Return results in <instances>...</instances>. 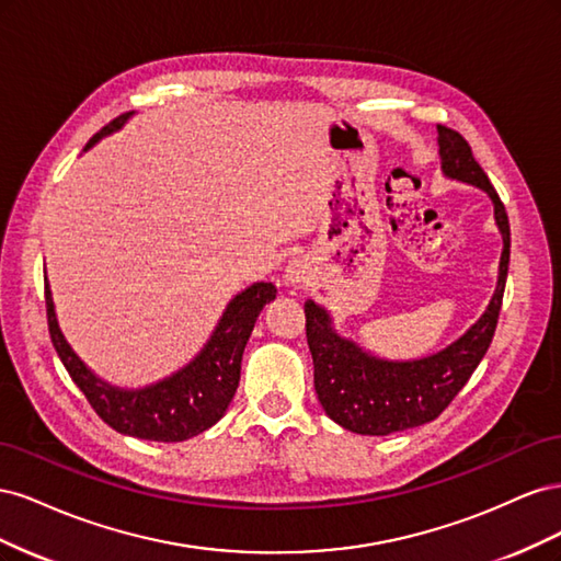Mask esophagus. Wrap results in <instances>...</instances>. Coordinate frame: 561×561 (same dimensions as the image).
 <instances>
[{
	"label": "esophagus",
	"mask_w": 561,
	"mask_h": 561,
	"mask_svg": "<svg viewBox=\"0 0 561 561\" xmlns=\"http://www.w3.org/2000/svg\"><path fill=\"white\" fill-rule=\"evenodd\" d=\"M285 278L290 283H304L307 280V266H304L301 260H293L285 268Z\"/></svg>",
	"instance_id": "1"
}]
</instances>
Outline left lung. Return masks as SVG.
Returning <instances> with one entry per match:
<instances>
[{
    "label": "left lung",
    "instance_id": "obj_1",
    "mask_svg": "<svg viewBox=\"0 0 561 561\" xmlns=\"http://www.w3.org/2000/svg\"><path fill=\"white\" fill-rule=\"evenodd\" d=\"M437 147L445 178L478 186L494 203V219L503 236L496 290L484 313L456 342L416 360L377 358L353 339L339 334L320 304L313 299L304 304L318 400L325 414L351 433L390 435L437 419L478 369L496 332L511 264L505 206L461 135L437 126Z\"/></svg>",
    "mask_w": 561,
    "mask_h": 561
}]
</instances>
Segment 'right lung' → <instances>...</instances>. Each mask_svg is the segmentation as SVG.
I'll list each match as a JSON object with an SVG mask.
<instances>
[{"label": "right lung", "mask_w": 561, "mask_h": 561, "mask_svg": "<svg viewBox=\"0 0 561 561\" xmlns=\"http://www.w3.org/2000/svg\"><path fill=\"white\" fill-rule=\"evenodd\" d=\"M130 116L133 112L116 116L112 124L93 135L83 151L91 149L98 140H103L105 135L122 128ZM274 299V283H252L227 304L206 346L196 353V358L190 365L145 388H118L93 375L87 363L67 344L46 280L50 342H54L58 358L70 371L72 381L81 388V393L87 396L95 414L107 426L122 435L151 439V443H182V439L208 431L225 416L236 388H239L243 351L254 322H257L264 304Z\"/></svg>", "instance_id": "right-lung-1"}]
</instances>
